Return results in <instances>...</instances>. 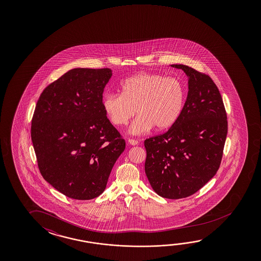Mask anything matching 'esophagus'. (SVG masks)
<instances>
[{
	"instance_id": "esophagus-1",
	"label": "esophagus",
	"mask_w": 261,
	"mask_h": 261,
	"mask_svg": "<svg viewBox=\"0 0 261 261\" xmlns=\"http://www.w3.org/2000/svg\"><path fill=\"white\" fill-rule=\"evenodd\" d=\"M127 142H128L129 145H138V142H137V140H135V139H128V140H127Z\"/></svg>"
}]
</instances>
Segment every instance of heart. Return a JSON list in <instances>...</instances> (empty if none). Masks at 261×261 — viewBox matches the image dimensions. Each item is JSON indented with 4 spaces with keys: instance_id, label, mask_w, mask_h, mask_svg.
Instances as JSON below:
<instances>
[{
    "instance_id": "b5f03b06",
    "label": "heart",
    "mask_w": 261,
    "mask_h": 261,
    "mask_svg": "<svg viewBox=\"0 0 261 261\" xmlns=\"http://www.w3.org/2000/svg\"><path fill=\"white\" fill-rule=\"evenodd\" d=\"M121 94H107L103 111L112 124L123 126L137 112L129 133L140 136L155 126L170 128L184 109L186 88L182 82L162 74L141 73L129 77L120 85Z\"/></svg>"
}]
</instances>
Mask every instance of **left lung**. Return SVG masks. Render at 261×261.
<instances>
[{
    "mask_svg": "<svg viewBox=\"0 0 261 261\" xmlns=\"http://www.w3.org/2000/svg\"><path fill=\"white\" fill-rule=\"evenodd\" d=\"M188 92L179 119L167 133L145 141V175L160 197L191 196L218 171L227 134L222 97L210 76L184 64Z\"/></svg>",
    "mask_w": 261,
    "mask_h": 261,
    "instance_id": "left-lung-1",
    "label": "left lung"
}]
</instances>
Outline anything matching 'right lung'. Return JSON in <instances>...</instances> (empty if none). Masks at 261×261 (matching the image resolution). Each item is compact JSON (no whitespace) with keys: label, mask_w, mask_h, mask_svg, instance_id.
<instances>
[{"label":"right lung","mask_w":261,"mask_h":261,"mask_svg":"<svg viewBox=\"0 0 261 261\" xmlns=\"http://www.w3.org/2000/svg\"><path fill=\"white\" fill-rule=\"evenodd\" d=\"M110 69H71L43 90L31 137L44 180L64 196L89 200L107 188L125 142L103 108Z\"/></svg>","instance_id":"1"}]
</instances>
